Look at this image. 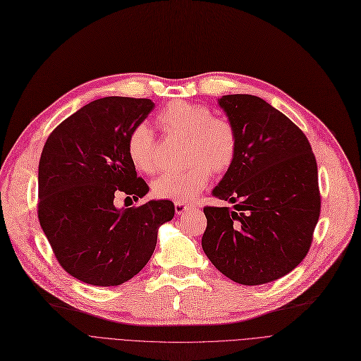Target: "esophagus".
I'll list each match as a JSON object with an SVG mask.
<instances>
[{"mask_svg":"<svg viewBox=\"0 0 361 361\" xmlns=\"http://www.w3.org/2000/svg\"><path fill=\"white\" fill-rule=\"evenodd\" d=\"M195 207L192 204H185V203H176V214L177 215H184L187 212H190Z\"/></svg>","mask_w":361,"mask_h":361,"instance_id":"34e87169","label":"esophagus"}]
</instances>
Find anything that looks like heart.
Listing matches in <instances>:
<instances>
[{"mask_svg": "<svg viewBox=\"0 0 361 361\" xmlns=\"http://www.w3.org/2000/svg\"><path fill=\"white\" fill-rule=\"evenodd\" d=\"M158 124L169 136L187 139V162L190 166L158 177L152 192L164 200L187 203L193 200L211 180V169L225 173L237 157L238 137L234 126L225 118L214 117L200 104L176 101L158 114ZM127 154L137 171L154 174L158 169L157 140L146 123L133 127L127 137Z\"/></svg>", "mask_w": 361, "mask_h": 361, "instance_id": "1", "label": "heart"}]
</instances>
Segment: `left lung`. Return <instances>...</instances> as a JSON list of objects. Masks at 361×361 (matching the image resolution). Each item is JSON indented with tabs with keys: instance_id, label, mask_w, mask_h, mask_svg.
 Returning <instances> with one entry per match:
<instances>
[{
	"instance_id": "1",
	"label": "left lung",
	"mask_w": 361,
	"mask_h": 361,
	"mask_svg": "<svg viewBox=\"0 0 361 361\" xmlns=\"http://www.w3.org/2000/svg\"><path fill=\"white\" fill-rule=\"evenodd\" d=\"M218 102L238 149L212 193L235 204L203 207L202 247L226 278L260 286L290 274L310 249L320 215L317 164L305 133L267 101L225 94Z\"/></svg>"
}]
</instances>
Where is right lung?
<instances>
[{
	"label": "right lung",
	"instance_id": "1",
	"mask_svg": "<svg viewBox=\"0 0 361 361\" xmlns=\"http://www.w3.org/2000/svg\"><path fill=\"white\" fill-rule=\"evenodd\" d=\"M154 106L142 98L97 99L56 126L42 149L37 218L63 269L90 286H120L137 275L157 247L158 228L174 216L169 200L114 204L118 193L137 200L149 192L127 137Z\"/></svg>",
	"mask_w": 361,
	"mask_h": 361
}]
</instances>
